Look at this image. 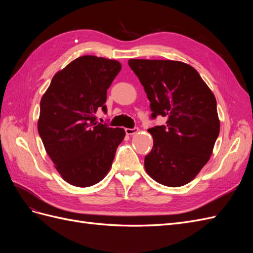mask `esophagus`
Masks as SVG:
<instances>
[{
	"mask_svg": "<svg viewBox=\"0 0 253 253\" xmlns=\"http://www.w3.org/2000/svg\"><path fill=\"white\" fill-rule=\"evenodd\" d=\"M139 129H138V127H133V128H126V135H134V134H136L137 132H138Z\"/></svg>",
	"mask_w": 253,
	"mask_h": 253,
	"instance_id": "1",
	"label": "esophagus"
}]
</instances>
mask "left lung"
Wrapping results in <instances>:
<instances>
[{
	"mask_svg": "<svg viewBox=\"0 0 253 253\" xmlns=\"http://www.w3.org/2000/svg\"><path fill=\"white\" fill-rule=\"evenodd\" d=\"M128 65L151 102V119L167 118L166 126L148 129L154 143L145 171L164 186L186 185L208 163L218 137L216 99L195 68L180 61L131 59Z\"/></svg>",
	"mask_w": 253,
	"mask_h": 253,
	"instance_id": "8db88e82",
	"label": "left lung"
}]
</instances>
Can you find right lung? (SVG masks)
<instances>
[{
    "label": "right lung",
    "instance_id": "right-lung-1",
    "mask_svg": "<svg viewBox=\"0 0 253 253\" xmlns=\"http://www.w3.org/2000/svg\"><path fill=\"white\" fill-rule=\"evenodd\" d=\"M121 70L116 60L95 56L75 59L51 79L40 102L38 131L62 178L90 187L108 174L124 128L96 121L106 113V90Z\"/></svg>",
    "mask_w": 253,
    "mask_h": 253
}]
</instances>
